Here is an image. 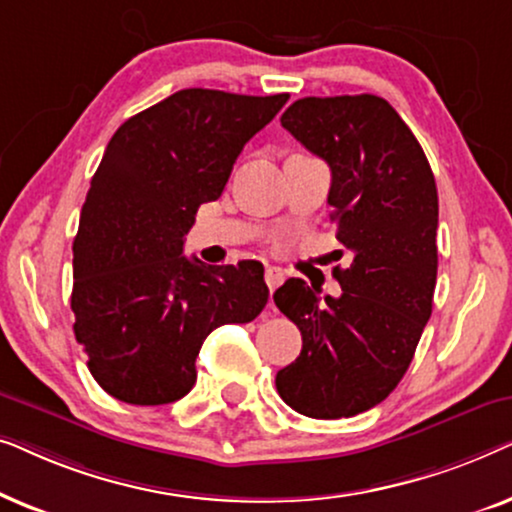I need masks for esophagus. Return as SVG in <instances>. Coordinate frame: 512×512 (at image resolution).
I'll return each mask as SVG.
<instances>
[{
    "instance_id": "obj_1",
    "label": "esophagus",
    "mask_w": 512,
    "mask_h": 512,
    "mask_svg": "<svg viewBox=\"0 0 512 512\" xmlns=\"http://www.w3.org/2000/svg\"><path fill=\"white\" fill-rule=\"evenodd\" d=\"M265 284H268L270 296H272V293H275L279 286L284 284V270L282 268H275V265L265 268Z\"/></svg>"
}]
</instances>
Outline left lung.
Returning a JSON list of instances; mask_svg holds the SVG:
<instances>
[{
  "label": "left lung",
  "instance_id": "8db88e82",
  "mask_svg": "<svg viewBox=\"0 0 512 512\" xmlns=\"http://www.w3.org/2000/svg\"><path fill=\"white\" fill-rule=\"evenodd\" d=\"M282 125L331 167V221L354 251L335 268L342 296L286 279L275 305L303 335L300 356L275 377L282 401L314 419L354 417L403 380L438 275V191L412 130L377 95L303 97Z\"/></svg>",
  "mask_w": 512,
  "mask_h": 512
}]
</instances>
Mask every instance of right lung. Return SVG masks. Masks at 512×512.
<instances>
[{
  "label": "right lung",
  "instance_id": "right-lung-1",
  "mask_svg": "<svg viewBox=\"0 0 512 512\" xmlns=\"http://www.w3.org/2000/svg\"><path fill=\"white\" fill-rule=\"evenodd\" d=\"M286 100L186 88L111 137L81 209L72 289L76 342L109 396L179 401L207 335L254 321L268 303L261 263L202 265L184 256V237Z\"/></svg>",
  "mask_w": 512,
  "mask_h": 512
}]
</instances>
